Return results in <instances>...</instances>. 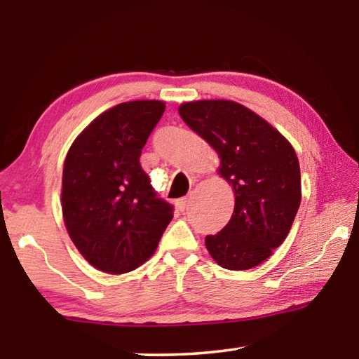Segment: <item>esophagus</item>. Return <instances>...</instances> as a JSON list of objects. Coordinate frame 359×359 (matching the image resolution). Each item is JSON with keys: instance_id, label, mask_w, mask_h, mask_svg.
I'll return each mask as SVG.
<instances>
[{"instance_id": "esophagus-1", "label": "esophagus", "mask_w": 359, "mask_h": 359, "mask_svg": "<svg viewBox=\"0 0 359 359\" xmlns=\"http://www.w3.org/2000/svg\"><path fill=\"white\" fill-rule=\"evenodd\" d=\"M190 203H191V198H182V199H179L177 204H175V205H177V209L180 212H184L188 208V205H190Z\"/></svg>"}]
</instances>
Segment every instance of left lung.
<instances>
[{"label": "left lung", "mask_w": 359, "mask_h": 359, "mask_svg": "<svg viewBox=\"0 0 359 359\" xmlns=\"http://www.w3.org/2000/svg\"><path fill=\"white\" fill-rule=\"evenodd\" d=\"M179 114L217 151L218 174L234 191L233 215L220 233L205 238V248L224 269H252L282 245L299 209L301 171L293 145L234 101L184 102Z\"/></svg>", "instance_id": "obj_1"}]
</instances>
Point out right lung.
Instances as JSON below:
<instances>
[{
	"mask_svg": "<svg viewBox=\"0 0 359 359\" xmlns=\"http://www.w3.org/2000/svg\"><path fill=\"white\" fill-rule=\"evenodd\" d=\"M165 107L163 101L137 100L107 109L66 155L65 226L82 257L107 274L142 266L172 220V205L156 198L139 163Z\"/></svg>",
	"mask_w": 359,
	"mask_h": 359,
	"instance_id": "right-lung-1",
	"label": "right lung"
}]
</instances>
